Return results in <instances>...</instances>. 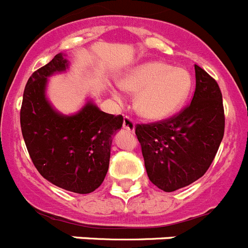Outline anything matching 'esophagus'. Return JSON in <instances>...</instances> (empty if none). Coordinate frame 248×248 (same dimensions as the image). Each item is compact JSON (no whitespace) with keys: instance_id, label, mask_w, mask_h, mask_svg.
<instances>
[{"instance_id":"esophagus-1","label":"esophagus","mask_w":248,"mask_h":248,"mask_svg":"<svg viewBox=\"0 0 248 248\" xmlns=\"http://www.w3.org/2000/svg\"><path fill=\"white\" fill-rule=\"evenodd\" d=\"M135 120L132 117H129V116H124V128L128 132H133L135 131Z\"/></svg>"}]
</instances>
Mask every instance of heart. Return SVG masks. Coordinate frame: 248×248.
<instances>
[{"label": "heart", "mask_w": 248, "mask_h": 248, "mask_svg": "<svg viewBox=\"0 0 248 248\" xmlns=\"http://www.w3.org/2000/svg\"><path fill=\"white\" fill-rule=\"evenodd\" d=\"M120 85L128 93H138V113L149 120H163L182 108L193 88V79L186 69L151 62L132 69L122 78ZM115 97L120 99L117 93Z\"/></svg>", "instance_id": "heart-1"}]
</instances>
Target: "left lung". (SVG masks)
Returning <instances> with one entry per match:
<instances>
[{"mask_svg":"<svg viewBox=\"0 0 248 248\" xmlns=\"http://www.w3.org/2000/svg\"><path fill=\"white\" fill-rule=\"evenodd\" d=\"M194 68L195 91L186 108L169 119L136 124L149 180L168 193L202 178L224 137L221 90L204 69Z\"/></svg>","mask_w":248,"mask_h":248,"instance_id":"obj_1","label":"left lung"}]
</instances>
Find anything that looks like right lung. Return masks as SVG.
Instances as JSON below:
<instances>
[{
	"label": "right lung",
	"instance_id": "right-lung-1",
	"mask_svg": "<svg viewBox=\"0 0 248 248\" xmlns=\"http://www.w3.org/2000/svg\"><path fill=\"white\" fill-rule=\"evenodd\" d=\"M66 68L59 53L31 75L22 100V135L42 177L68 191L89 194L106 177L112 136L124 117L102 112L93 102L73 116L53 110L46 99V79Z\"/></svg>",
	"mask_w": 248,
	"mask_h": 248
}]
</instances>
